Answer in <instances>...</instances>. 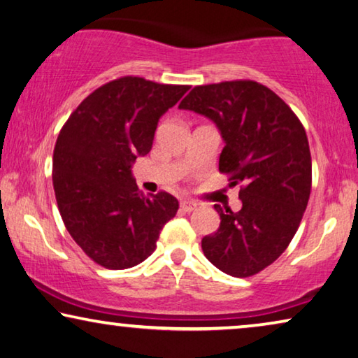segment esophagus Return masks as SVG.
Segmentation results:
<instances>
[{
    "instance_id": "obj_1",
    "label": "esophagus",
    "mask_w": 358,
    "mask_h": 358,
    "mask_svg": "<svg viewBox=\"0 0 358 358\" xmlns=\"http://www.w3.org/2000/svg\"><path fill=\"white\" fill-rule=\"evenodd\" d=\"M180 208L183 210V212H192V210H196L197 208V203L196 202H192V201H183L180 203Z\"/></svg>"
}]
</instances>
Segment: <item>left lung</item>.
Returning a JSON list of instances; mask_svg holds the SVG:
<instances>
[{"mask_svg":"<svg viewBox=\"0 0 358 358\" xmlns=\"http://www.w3.org/2000/svg\"><path fill=\"white\" fill-rule=\"evenodd\" d=\"M212 119L224 140L220 172L241 185L242 208L215 203L220 228L202 239L207 259L232 277H250L285 252L312 186L309 141L279 95L252 79L196 86L178 105Z\"/></svg>","mask_w":358,"mask_h":358,"instance_id":"1","label":"left lung"}]
</instances>
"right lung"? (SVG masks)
Segmentation results:
<instances>
[{
  "label": "right lung",
  "instance_id": "obj_1",
  "mask_svg": "<svg viewBox=\"0 0 358 358\" xmlns=\"http://www.w3.org/2000/svg\"><path fill=\"white\" fill-rule=\"evenodd\" d=\"M188 89L140 76L113 79L89 94L60 129L52 157L57 207L73 241L106 269L145 261L177 215L172 194L138 191L130 166L151 151L159 119Z\"/></svg>",
  "mask_w": 358,
  "mask_h": 358
}]
</instances>
